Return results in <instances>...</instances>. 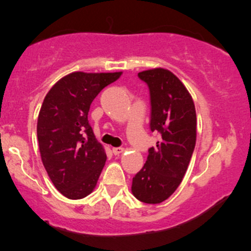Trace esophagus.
Segmentation results:
<instances>
[{
  "instance_id": "1",
  "label": "esophagus",
  "mask_w": 251,
  "mask_h": 251,
  "mask_svg": "<svg viewBox=\"0 0 251 251\" xmlns=\"http://www.w3.org/2000/svg\"><path fill=\"white\" fill-rule=\"evenodd\" d=\"M112 151H113V153L116 155H119L120 153H123L124 152V149L123 148H113L112 149Z\"/></svg>"
}]
</instances>
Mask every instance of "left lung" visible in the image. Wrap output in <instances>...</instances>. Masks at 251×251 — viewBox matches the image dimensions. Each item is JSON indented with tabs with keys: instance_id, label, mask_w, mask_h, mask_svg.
Returning a JSON list of instances; mask_svg holds the SVG:
<instances>
[{
	"instance_id": "left-lung-1",
	"label": "left lung",
	"mask_w": 251,
	"mask_h": 251,
	"mask_svg": "<svg viewBox=\"0 0 251 251\" xmlns=\"http://www.w3.org/2000/svg\"><path fill=\"white\" fill-rule=\"evenodd\" d=\"M150 89V128L159 133L143 169L132 180V194L148 204L162 203L177 190L196 145L195 103L183 82L164 68L138 73Z\"/></svg>"
}]
</instances>
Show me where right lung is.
<instances>
[{
    "mask_svg": "<svg viewBox=\"0 0 251 251\" xmlns=\"http://www.w3.org/2000/svg\"><path fill=\"white\" fill-rule=\"evenodd\" d=\"M122 72H74L60 79L43 100L37 140L46 171L65 197L80 200L93 191L106 162L102 145L88 124L91 103Z\"/></svg>",
    "mask_w": 251,
    "mask_h": 251,
    "instance_id": "add662e5",
    "label": "right lung"
}]
</instances>
